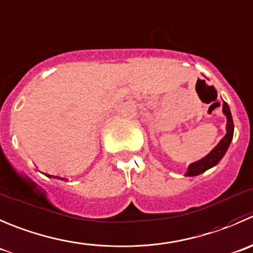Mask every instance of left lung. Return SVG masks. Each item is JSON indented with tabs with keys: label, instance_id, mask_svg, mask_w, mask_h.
Here are the masks:
<instances>
[{
	"label": "left lung",
	"instance_id": "8db88e82",
	"mask_svg": "<svg viewBox=\"0 0 253 253\" xmlns=\"http://www.w3.org/2000/svg\"><path fill=\"white\" fill-rule=\"evenodd\" d=\"M222 112H224V114L227 118L226 135H225V136L221 139V141H220L219 144L211 150V154H208L206 157L199 160V161L189 165L186 176H198V174L203 173V172H206L207 169H209L211 167L217 165V162L222 159L225 152H226L227 149H229V145L232 140V135H234V122H232L231 112H230V108L229 106H227L226 102L222 103Z\"/></svg>",
	"mask_w": 253,
	"mask_h": 253
}]
</instances>
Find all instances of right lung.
<instances>
[{"label": "right lung", "instance_id": "obj_1", "mask_svg": "<svg viewBox=\"0 0 253 253\" xmlns=\"http://www.w3.org/2000/svg\"><path fill=\"white\" fill-rule=\"evenodd\" d=\"M47 177H52V176H50V174H47ZM57 178H59V179H62V181H65V179H64V178H61V177H57Z\"/></svg>", "mask_w": 253, "mask_h": 253}]
</instances>
